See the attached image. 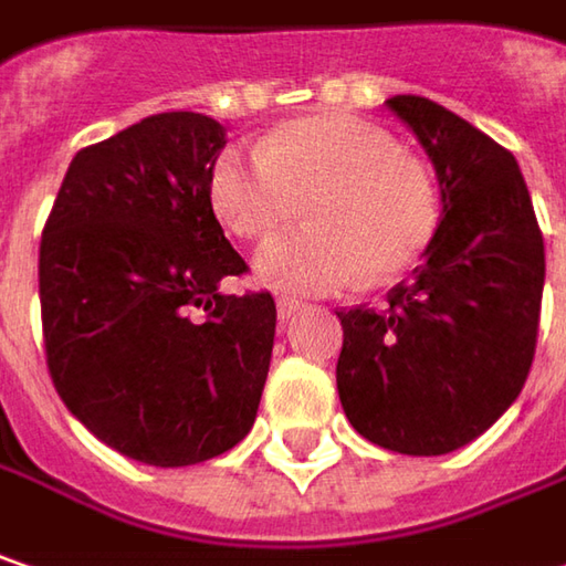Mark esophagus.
<instances>
[{"instance_id":"esophagus-1","label":"esophagus","mask_w":566,"mask_h":566,"mask_svg":"<svg viewBox=\"0 0 566 566\" xmlns=\"http://www.w3.org/2000/svg\"><path fill=\"white\" fill-rule=\"evenodd\" d=\"M301 307H304L301 301H291V297H279V319H282V323H287V319L297 314Z\"/></svg>"}]
</instances>
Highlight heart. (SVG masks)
<instances>
[{"mask_svg": "<svg viewBox=\"0 0 566 566\" xmlns=\"http://www.w3.org/2000/svg\"><path fill=\"white\" fill-rule=\"evenodd\" d=\"M304 201L314 223L255 252V279L291 294L390 282L422 259L439 227L429 166L371 120L297 117L265 147L217 153L211 205L233 233L272 237L301 217Z\"/></svg>", "mask_w": 566, "mask_h": 566, "instance_id": "1", "label": "heart"}]
</instances>
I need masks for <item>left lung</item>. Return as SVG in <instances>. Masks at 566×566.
Returning a JSON list of instances; mask_svg holds the SVG:
<instances>
[{"label": "left lung", "mask_w": 566, "mask_h": 566, "mask_svg": "<svg viewBox=\"0 0 566 566\" xmlns=\"http://www.w3.org/2000/svg\"><path fill=\"white\" fill-rule=\"evenodd\" d=\"M436 166L442 220L381 311H336V387L358 436L400 454H449L513 407L528 378L545 240L518 163L449 108L394 95Z\"/></svg>", "instance_id": "left-lung-1"}]
</instances>
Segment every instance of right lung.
<instances>
[{"mask_svg": "<svg viewBox=\"0 0 566 566\" xmlns=\"http://www.w3.org/2000/svg\"><path fill=\"white\" fill-rule=\"evenodd\" d=\"M214 117L166 112L73 156L41 237L53 387L108 449L185 468L247 439L275 301L220 294L247 262L211 208Z\"/></svg>", "mask_w": 566, "mask_h": 566, "instance_id": "right-lung-1", "label": "right lung"}]
</instances>
